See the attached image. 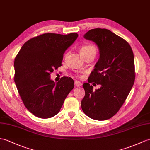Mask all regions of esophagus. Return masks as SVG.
<instances>
[{
    "label": "esophagus",
    "instance_id": "esophagus-1",
    "mask_svg": "<svg viewBox=\"0 0 150 150\" xmlns=\"http://www.w3.org/2000/svg\"><path fill=\"white\" fill-rule=\"evenodd\" d=\"M75 86L76 87H79L82 86V83L81 82H79L78 81H75Z\"/></svg>",
    "mask_w": 150,
    "mask_h": 150
}]
</instances>
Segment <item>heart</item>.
<instances>
[{
    "instance_id": "1",
    "label": "heart",
    "mask_w": 150,
    "mask_h": 150,
    "mask_svg": "<svg viewBox=\"0 0 150 150\" xmlns=\"http://www.w3.org/2000/svg\"><path fill=\"white\" fill-rule=\"evenodd\" d=\"M80 51L85 58L90 55H93L94 56H95L96 54V48L94 45L86 44L81 47Z\"/></svg>"
}]
</instances>
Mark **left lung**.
I'll use <instances>...</instances> for the list:
<instances>
[{"instance_id":"1","label":"left lung","mask_w":150,"mask_h":150,"mask_svg":"<svg viewBox=\"0 0 150 150\" xmlns=\"http://www.w3.org/2000/svg\"><path fill=\"white\" fill-rule=\"evenodd\" d=\"M83 37L98 45L100 54L89 83L82 85L85 96L81 107L92 119L106 120L119 111L134 85V53L126 40L106 29H91ZM93 82L100 84L101 88L93 91L90 85Z\"/></svg>"}]
</instances>
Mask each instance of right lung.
<instances>
[{
  "instance_id": "right-lung-1",
  "label": "right lung",
  "mask_w": 150,
  "mask_h": 150,
  "mask_svg": "<svg viewBox=\"0 0 150 150\" xmlns=\"http://www.w3.org/2000/svg\"><path fill=\"white\" fill-rule=\"evenodd\" d=\"M45 33L23 44L14 62V81L22 102L34 116L47 119L54 116L74 88L70 77L63 76L55 83L50 75L62 66L65 50L78 37Z\"/></svg>"
}]
</instances>
